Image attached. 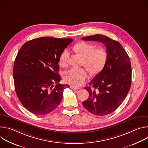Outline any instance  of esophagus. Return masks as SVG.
<instances>
[{"mask_svg":"<svg viewBox=\"0 0 148 148\" xmlns=\"http://www.w3.org/2000/svg\"><path fill=\"white\" fill-rule=\"evenodd\" d=\"M70 88H71L72 90H74L79 89V88H78V87H75V86H70Z\"/></svg>","mask_w":148,"mask_h":148,"instance_id":"1","label":"esophagus"}]
</instances>
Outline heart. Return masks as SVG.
<instances>
[{
  "instance_id": "1",
  "label": "heart",
  "mask_w": 148,
  "mask_h": 148,
  "mask_svg": "<svg viewBox=\"0 0 148 148\" xmlns=\"http://www.w3.org/2000/svg\"><path fill=\"white\" fill-rule=\"evenodd\" d=\"M75 50L83 57V64L85 65L93 74H98L104 68L108 59L107 51L103 49H97L94 45L81 42L74 46ZM69 51L65 50L59 59V64L62 67L67 65ZM89 77L88 71L86 68L72 67L66 71L64 78L66 82L75 87H79L84 84Z\"/></svg>"
}]
</instances>
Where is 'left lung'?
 I'll return each mask as SVG.
<instances>
[{
    "label": "left lung",
    "instance_id": "8db88e82",
    "mask_svg": "<svg viewBox=\"0 0 148 148\" xmlns=\"http://www.w3.org/2000/svg\"><path fill=\"white\" fill-rule=\"evenodd\" d=\"M83 40L101 42L106 46L108 59L104 68L85 87L90 97L82 105L98 116L116 110L127 95L131 86V64L128 55L119 42L102 34L82 37Z\"/></svg>",
    "mask_w": 148,
    "mask_h": 148
}]
</instances>
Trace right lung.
Returning <instances> with one entry per match:
<instances>
[{
  "label": "right lung",
  "mask_w": 148,
  "mask_h": 148,
  "mask_svg": "<svg viewBox=\"0 0 148 148\" xmlns=\"http://www.w3.org/2000/svg\"><path fill=\"white\" fill-rule=\"evenodd\" d=\"M73 41L40 37L28 41L19 50L13 66L14 88L20 102L30 112L46 115L60 104L63 90L69 86L59 83L58 63Z\"/></svg>",
  "instance_id": "add662e5"
}]
</instances>
